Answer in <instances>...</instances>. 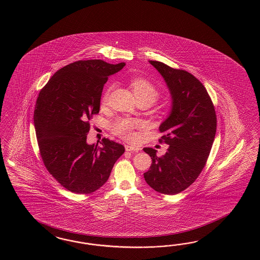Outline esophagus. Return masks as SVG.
<instances>
[{
  "mask_svg": "<svg viewBox=\"0 0 260 260\" xmlns=\"http://www.w3.org/2000/svg\"><path fill=\"white\" fill-rule=\"evenodd\" d=\"M126 151H132V152H138L139 151V148L137 147H134V146H131V145H126Z\"/></svg>",
  "mask_w": 260,
  "mask_h": 260,
  "instance_id": "1",
  "label": "esophagus"
}]
</instances>
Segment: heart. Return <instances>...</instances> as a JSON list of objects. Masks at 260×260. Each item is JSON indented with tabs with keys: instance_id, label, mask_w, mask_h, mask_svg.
I'll use <instances>...</instances> for the list:
<instances>
[{
	"instance_id": "1",
	"label": "heart",
	"mask_w": 260,
	"mask_h": 260,
	"mask_svg": "<svg viewBox=\"0 0 260 260\" xmlns=\"http://www.w3.org/2000/svg\"><path fill=\"white\" fill-rule=\"evenodd\" d=\"M131 87L134 90L136 100H147L151 104L158 98L157 88L154 87L150 81L144 78H134L131 81ZM109 94V90L105 92L103 96L102 101L105 102L107 96ZM140 126V122L136 119L118 118L115 120L111 125V131L113 134L118 135L120 137L131 140L134 137V131Z\"/></svg>"
}]
</instances>
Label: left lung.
<instances>
[{
	"instance_id": "1",
	"label": "left lung",
	"mask_w": 260,
	"mask_h": 260,
	"mask_svg": "<svg viewBox=\"0 0 260 260\" xmlns=\"http://www.w3.org/2000/svg\"><path fill=\"white\" fill-rule=\"evenodd\" d=\"M165 80L172 95L170 115L159 126V142L169 145L164 155L145 148L152 160L144 178L150 188L164 194L187 189L202 172L216 133V115L211 97L192 74L166 63L150 61Z\"/></svg>"
}]
</instances>
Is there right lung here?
I'll list each match as a JSON object with an SVG mask.
<instances>
[{
  "label": "right lung",
  "instance_id": "obj_1",
  "mask_svg": "<svg viewBox=\"0 0 260 260\" xmlns=\"http://www.w3.org/2000/svg\"><path fill=\"white\" fill-rule=\"evenodd\" d=\"M125 64L77 61L57 71L40 91L33 119L41 156L56 181L74 193L101 188L125 152L123 145L108 138L102 139V147L87 143L104 85Z\"/></svg>",
  "mask_w": 260,
  "mask_h": 260
}]
</instances>
